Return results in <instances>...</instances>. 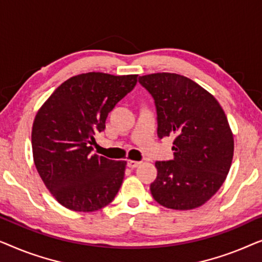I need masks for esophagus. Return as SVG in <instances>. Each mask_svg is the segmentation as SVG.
<instances>
[{"mask_svg": "<svg viewBox=\"0 0 262 262\" xmlns=\"http://www.w3.org/2000/svg\"><path fill=\"white\" fill-rule=\"evenodd\" d=\"M139 164H141V162H138V161H132V160L127 161V166L130 168H136V167H138Z\"/></svg>", "mask_w": 262, "mask_h": 262, "instance_id": "esophagus-1", "label": "esophagus"}]
</instances>
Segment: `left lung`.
<instances>
[{
  "label": "left lung",
  "instance_id": "left-lung-1",
  "mask_svg": "<svg viewBox=\"0 0 262 262\" xmlns=\"http://www.w3.org/2000/svg\"><path fill=\"white\" fill-rule=\"evenodd\" d=\"M155 100L157 136L175 137L174 159L157 161L154 199L173 210L205 204L223 185L234 156V136L212 94L178 74L139 76Z\"/></svg>",
  "mask_w": 262,
  "mask_h": 262
}]
</instances>
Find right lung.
<instances>
[{
	"label": "right lung",
	"mask_w": 262,
	"mask_h": 262,
	"mask_svg": "<svg viewBox=\"0 0 262 262\" xmlns=\"http://www.w3.org/2000/svg\"><path fill=\"white\" fill-rule=\"evenodd\" d=\"M138 75L87 73L63 82L46 100L32 127L35 168L60 205L93 212L112 202L123 184L126 161L94 154V135L106 127L114 106Z\"/></svg>",
	"instance_id": "right-lung-1"
}]
</instances>
